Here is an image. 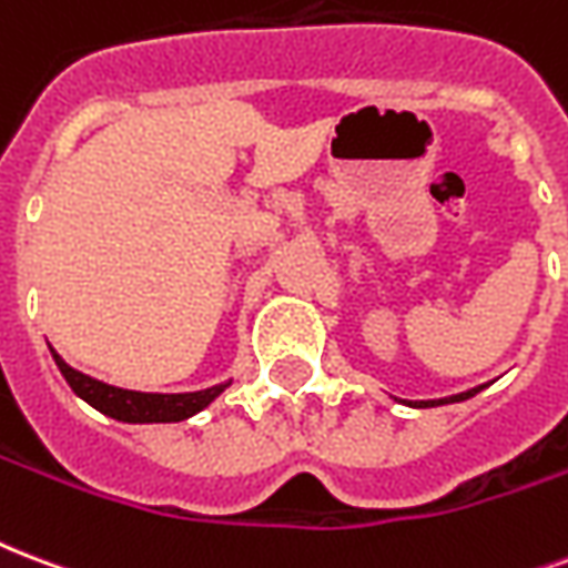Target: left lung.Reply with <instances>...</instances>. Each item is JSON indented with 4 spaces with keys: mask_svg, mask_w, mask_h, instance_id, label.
Here are the masks:
<instances>
[{
    "mask_svg": "<svg viewBox=\"0 0 568 568\" xmlns=\"http://www.w3.org/2000/svg\"><path fill=\"white\" fill-rule=\"evenodd\" d=\"M479 389H486V384H479V387H474V389H465V393H456V396H444V399H423V402L399 399V402H405V405H410V408H435V405H453V402L470 399V396H476Z\"/></svg>",
    "mask_w": 568,
    "mask_h": 568,
    "instance_id": "1",
    "label": "left lung"
}]
</instances>
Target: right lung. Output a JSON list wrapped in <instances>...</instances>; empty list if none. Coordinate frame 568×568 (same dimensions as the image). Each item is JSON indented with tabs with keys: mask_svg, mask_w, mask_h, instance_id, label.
<instances>
[{
	"mask_svg": "<svg viewBox=\"0 0 568 568\" xmlns=\"http://www.w3.org/2000/svg\"><path fill=\"white\" fill-rule=\"evenodd\" d=\"M50 354H53L64 381L71 384V389L82 402H89L94 410H101L112 419H121V423H181V419L196 417L199 410H205L232 384V378H229L207 389H193V393H142V389L112 387L106 381H98L85 372L73 369L55 354V348H50Z\"/></svg>",
	"mask_w": 568,
	"mask_h": 568,
	"instance_id": "obj_1",
	"label": "right lung"
}]
</instances>
